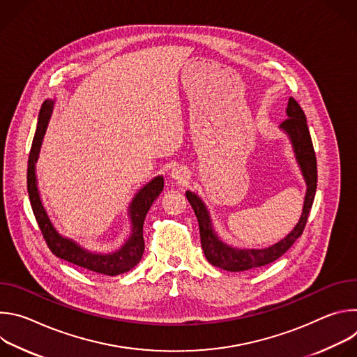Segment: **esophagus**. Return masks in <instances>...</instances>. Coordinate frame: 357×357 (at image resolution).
<instances>
[{
    "instance_id": "34e87169",
    "label": "esophagus",
    "mask_w": 357,
    "mask_h": 357,
    "mask_svg": "<svg viewBox=\"0 0 357 357\" xmlns=\"http://www.w3.org/2000/svg\"><path fill=\"white\" fill-rule=\"evenodd\" d=\"M172 178L175 179V181H178V182H185L186 181V178H188V172H186V169L185 168H174L172 169Z\"/></svg>"
}]
</instances>
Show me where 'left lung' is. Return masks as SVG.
Returning a JSON list of instances; mask_svg holds the SVG:
<instances>
[{
    "instance_id": "obj_1",
    "label": "left lung",
    "mask_w": 357,
    "mask_h": 357,
    "mask_svg": "<svg viewBox=\"0 0 357 357\" xmlns=\"http://www.w3.org/2000/svg\"><path fill=\"white\" fill-rule=\"evenodd\" d=\"M288 119L281 123V128L289 135L296 161L301 167L302 175L307 182V195H305L303 209L299 222L294 227V230L277 244L263 248V250H238L230 247L219 240L216 233L212 229L209 212L206 211L205 203L200 200L195 193L186 192V197L190 203V206L196 215L200 231V244L205 252L208 261L226 271H247L257 268L266 264H270L280 259L282 254L296 241V238L302 234L305 225H307L318 182V171H317V157L311 139V134L307 126V119H305L303 110L298 105V101L292 97L288 98L287 107Z\"/></svg>"
}]
</instances>
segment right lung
<instances>
[{"label": "right lung", "instance_id": "1", "mask_svg": "<svg viewBox=\"0 0 357 357\" xmlns=\"http://www.w3.org/2000/svg\"><path fill=\"white\" fill-rule=\"evenodd\" d=\"M52 101H45L40 107L38 126L35 131V137L32 141L29 158H28V172H26V183H28V195L31 200V206L38 222V226L42 231V236L49 247L56 257L69 261L77 267L86 268L89 271L103 274V275H119L123 273L130 271L135 267L144 252V237H142V226L149 211L152 202H154L164 189V179L162 176H157L152 179L148 185H145L134 197L131 206H130V218L132 225V233L128 241L116 252L112 254H96L90 252L75 241L62 237L50 223L39 197L36 178H35V162L38 160L39 148L42 144V138L47 126V120L52 112Z\"/></svg>", "mask_w": 357, "mask_h": 357}]
</instances>
